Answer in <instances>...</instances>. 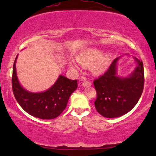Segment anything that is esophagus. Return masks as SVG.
I'll return each mask as SVG.
<instances>
[{
	"mask_svg": "<svg viewBox=\"0 0 156 156\" xmlns=\"http://www.w3.org/2000/svg\"><path fill=\"white\" fill-rule=\"evenodd\" d=\"M91 84L92 83H91V82L89 81V80H86L82 83V86H83V87H89V86H91Z\"/></svg>",
	"mask_w": 156,
	"mask_h": 156,
	"instance_id": "esophagus-1",
	"label": "esophagus"
}]
</instances>
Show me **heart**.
<instances>
[{
	"instance_id": "b5f03b06",
	"label": "heart",
	"mask_w": 156,
	"mask_h": 156,
	"mask_svg": "<svg viewBox=\"0 0 156 156\" xmlns=\"http://www.w3.org/2000/svg\"><path fill=\"white\" fill-rule=\"evenodd\" d=\"M103 52L100 49H90L83 52L78 56V62L84 67L92 66V70L94 74H101L108 69L111 62V55L107 53L103 55ZM70 67L78 68V64L70 62Z\"/></svg>"
}]
</instances>
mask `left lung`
<instances>
[{
    "label": "left lung",
    "instance_id": "8db88e82",
    "mask_svg": "<svg viewBox=\"0 0 156 156\" xmlns=\"http://www.w3.org/2000/svg\"><path fill=\"white\" fill-rule=\"evenodd\" d=\"M115 58L104 74L94 80L97 92L96 110L107 118L120 117L136 105L144 89V75L142 61L135 58L138 65L128 78L117 76Z\"/></svg>",
    "mask_w": 156,
    "mask_h": 156
}]
</instances>
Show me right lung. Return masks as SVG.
Wrapping results in <instances>:
<instances>
[{
	"label": "right lung",
	"instance_id": "1",
	"mask_svg": "<svg viewBox=\"0 0 156 156\" xmlns=\"http://www.w3.org/2000/svg\"><path fill=\"white\" fill-rule=\"evenodd\" d=\"M17 55L16 57V59ZM12 72V90L16 101L24 111L33 117L51 119L60 115L67 107L69 96L78 87L77 80H69L63 76L47 91L32 93L23 88L17 79L15 62Z\"/></svg>",
	"mask_w": 156,
	"mask_h": 156
}]
</instances>
